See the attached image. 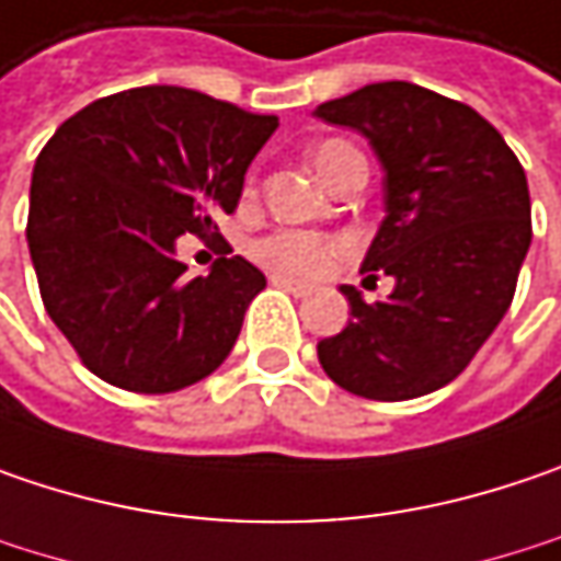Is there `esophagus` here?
Listing matches in <instances>:
<instances>
[{"label":"esophagus","mask_w":561,"mask_h":561,"mask_svg":"<svg viewBox=\"0 0 561 561\" xmlns=\"http://www.w3.org/2000/svg\"><path fill=\"white\" fill-rule=\"evenodd\" d=\"M273 285H279V288H285V291H291L295 298H305V295H311L313 285H308V282H295V279H285V276H273Z\"/></svg>","instance_id":"1"}]
</instances>
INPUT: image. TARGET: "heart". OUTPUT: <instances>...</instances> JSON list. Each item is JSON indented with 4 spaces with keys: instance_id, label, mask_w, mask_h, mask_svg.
<instances>
[{
    "instance_id": "obj_1",
    "label": "heart",
    "mask_w": 561,
    "mask_h": 561,
    "mask_svg": "<svg viewBox=\"0 0 561 561\" xmlns=\"http://www.w3.org/2000/svg\"><path fill=\"white\" fill-rule=\"evenodd\" d=\"M346 149H352V146L336 142V139L317 146V151H313L317 174L327 178L333 161ZM343 250H346V244L340 238L317 234V231H301V228H282V231H273V234L260 238L253 244V256L263 266L282 273V276H323Z\"/></svg>"
}]
</instances>
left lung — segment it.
<instances>
[{"label": "left lung", "instance_id": "8db88e82", "mask_svg": "<svg viewBox=\"0 0 561 561\" xmlns=\"http://www.w3.org/2000/svg\"><path fill=\"white\" fill-rule=\"evenodd\" d=\"M313 114L358 129L378 151L387 218L362 273L397 279L371 305L346 285L352 320L317 343V358L365 400L432 393L473 362L511 308L534 234L527 174L489 119L422 84H365Z\"/></svg>", "mask_w": 561, "mask_h": 561}]
</instances>
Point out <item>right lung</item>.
Returning a JSON list of instances; mask_svg holds the SVG:
<instances>
[{"mask_svg": "<svg viewBox=\"0 0 561 561\" xmlns=\"http://www.w3.org/2000/svg\"><path fill=\"white\" fill-rule=\"evenodd\" d=\"M209 94L146 84L91 101L37 154L27 248L41 298L82 365L133 393H174L209 378L234 346L266 276L218 256L186 276L183 231L218 234L253 154L276 133Z\"/></svg>", "mask_w": 561, "mask_h": 561, "instance_id": "right-lung-1", "label": "right lung"}]
</instances>
